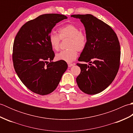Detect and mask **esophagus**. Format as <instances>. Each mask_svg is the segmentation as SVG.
Instances as JSON below:
<instances>
[{
  "instance_id": "esophagus-1",
  "label": "esophagus",
  "mask_w": 133,
  "mask_h": 133,
  "mask_svg": "<svg viewBox=\"0 0 133 133\" xmlns=\"http://www.w3.org/2000/svg\"><path fill=\"white\" fill-rule=\"evenodd\" d=\"M74 65V63H68V66L69 67H71L72 66H73Z\"/></svg>"
}]
</instances>
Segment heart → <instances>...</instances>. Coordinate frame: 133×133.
I'll return each mask as SVG.
<instances>
[{
	"label": "heart",
	"instance_id": "obj_1",
	"mask_svg": "<svg viewBox=\"0 0 133 133\" xmlns=\"http://www.w3.org/2000/svg\"><path fill=\"white\" fill-rule=\"evenodd\" d=\"M58 35L51 34L49 36V43L54 50H58L60 46L61 39L69 38L67 47L69 49L61 51L56 54L58 60L71 62L77 58V50H83L87 43L86 35L79 28L74 24H68L58 30Z\"/></svg>",
	"mask_w": 133,
	"mask_h": 133
}]
</instances>
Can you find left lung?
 <instances>
[{"label": "left lung", "mask_w": 133, "mask_h": 133, "mask_svg": "<svg viewBox=\"0 0 133 133\" xmlns=\"http://www.w3.org/2000/svg\"><path fill=\"white\" fill-rule=\"evenodd\" d=\"M85 28L87 43L77 63L81 73L76 81L81 91L94 95L105 90L113 81L120 64V44L116 34L108 24L91 14L72 15Z\"/></svg>", "instance_id": "8db88e82"}]
</instances>
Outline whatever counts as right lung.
<instances>
[{
	"label": "right lung",
	"instance_id": "obj_1",
	"mask_svg": "<svg viewBox=\"0 0 133 133\" xmlns=\"http://www.w3.org/2000/svg\"><path fill=\"white\" fill-rule=\"evenodd\" d=\"M67 18L58 14L41 15L25 23L15 36L14 69L22 83L36 94L44 95L54 91L68 67L65 61H52L55 54L49 39L56 24Z\"/></svg>",
	"mask_w": 133,
	"mask_h": 133
}]
</instances>
